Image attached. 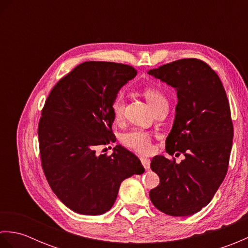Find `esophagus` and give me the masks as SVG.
Here are the masks:
<instances>
[{"label":"esophagus","instance_id":"obj_1","mask_svg":"<svg viewBox=\"0 0 248 248\" xmlns=\"http://www.w3.org/2000/svg\"><path fill=\"white\" fill-rule=\"evenodd\" d=\"M140 162L143 166L145 167V170H149L150 167V160L147 159V157H140Z\"/></svg>","mask_w":248,"mask_h":248}]
</instances>
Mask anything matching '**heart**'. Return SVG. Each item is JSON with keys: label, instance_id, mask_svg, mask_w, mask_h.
Wrapping results in <instances>:
<instances>
[{"label": "heart", "instance_id": "1", "mask_svg": "<svg viewBox=\"0 0 248 248\" xmlns=\"http://www.w3.org/2000/svg\"><path fill=\"white\" fill-rule=\"evenodd\" d=\"M144 96L147 101L150 103L152 108L155 109L163 104H167V99L165 94L160 89L155 87H146L144 89ZM110 109L114 118L116 120H121L124 114V94L123 92L116 93L112 103H110ZM123 144L140 155H149L152 151V135L148 131L143 129H133L125 133L121 138Z\"/></svg>", "mask_w": 248, "mask_h": 248}]
</instances>
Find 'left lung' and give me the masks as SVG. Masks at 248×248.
I'll list each match as a JSON object with an SVG mask.
<instances>
[{
  "mask_svg": "<svg viewBox=\"0 0 248 248\" xmlns=\"http://www.w3.org/2000/svg\"><path fill=\"white\" fill-rule=\"evenodd\" d=\"M177 91L175 120L166 139L168 155H155L150 167L160 184L149 193L161 212L188 217L205 207L228 170L233 125L227 94L211 67L197 59H183L148 71Z\"/></svg>",
  "mask_w": 248,
  "mask_h": 248,
  "instance_id": "left-lung-1",
  "label": "left lung"
}]
</instances>
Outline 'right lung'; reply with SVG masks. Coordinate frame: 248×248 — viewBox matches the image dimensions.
Returning a JSON list of instances; mask_svg holds the SVG:
<instances>
[{"instance_id":"1","label":"right lung","mask_w":248,"mask_h":248,"mask_svg":"<svg viewBox=\"0 0 248 248\" xmlns=\"http://www.w3.org/2000/svg\"><path fill=\"white\" fill-rule=\"evenodd\" d=\"M136 73L118 62H82L46 100L38 124L41 166L52 191L77 213L108 211L121 182L145 171L139 157L120 145L110 155L96 152L116 140L110 103Z\"/></svg>"}]
</instances>
